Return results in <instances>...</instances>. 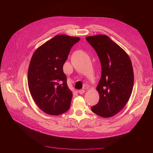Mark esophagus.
I'll return each mask as SVG.
<instances>
[{"instance_id":"obj_1","label":"esophagus","mask_w":153,"mask_h":153,"mask_svg":"<svg viewBox=\"0 0 153 153\" xmlns=\"http://www.w3.org/2000/svg\"><path fill=\"white\" fill-rule=\"evenodd\" d=\"M78 92L79 94H84V92H85V91L84 90H83V89H82V90H79L78 91Z\"/></svg>"}]
</instances>
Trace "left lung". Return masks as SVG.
Returning a JSON list of instances; mask_svg holds the SVG:
<instances>
[{
  "label": "left lung",
  "instance_id": "1",
  "mask_svg": "<svg viewBox=\"0 0 153 153\" xmlns=\"http://www.w3.org/2000/svg\"><path fill=\"white\" fill-rule=\"evenodd\" d=\"M88 41L98 54L101 76L96 89L98 103L92 111L105 118L119 112L130 98L134 82L131 60L126 52L106 35L87 36Z\"/></svg>",
  "mask_w": 153,
  "mask_h": 153
}]
</instances>
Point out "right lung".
<instances>
[{"label":"right lung","mask_w":153,"mask_h":153,"mask_svg":"<svg viewBox=\"0 0 153 153\" xmlns=\"http://www.w3.org/2000/svg\"><path fill=\"white\" fill-rule=\"evenodd\" d=\"M80 38L57 35L36 50L28 69L32 98L46 114L58 115L70 107L73 94L67 85L63 65L73 46Z\"/></svg>","instance_id":"right-lung-1"}]
</instances>
